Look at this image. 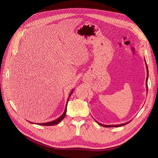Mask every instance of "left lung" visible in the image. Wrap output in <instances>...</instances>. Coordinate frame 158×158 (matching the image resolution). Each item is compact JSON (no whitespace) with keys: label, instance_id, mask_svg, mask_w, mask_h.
I'll return each instance as SVG.
<instances>
[{"label":"left lung","instance_id":"8db88e82","mask_svg":"<svg viewBox=\"0 0 158 158\" xmlns=\"http://www.w3.org/2000/svg\"><path fill=\"white\" fill-rule=\"evenodd\" d=\"M146 67H147V73H148V66H147V64H146ZM146 85H147V87H148V76H147V79H146ZM98 123V122H97ZM99 124H100V125H101L102 126H104V127H120V126H124V125H125L126 124H128V123H126V124H119V125H103V124H100V123H98Z\"/></svg>","mask_w":158,"mask_h":158}]
</instances>
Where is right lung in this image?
Returning a JSON list of instances; mask_svg holds the SVG:
<instances>
[{"mask_svg": "<svg viewBox=\"0 0 158 158\" xmlns=\"http://www.w3.org/2000/svg\"><path fill=\"white\" fill-rule=\"evenodd\" d=\"M71 94H72V93H71V94L69 95V97L71 96ZM69 98H68V99H69ZM67 105H66V107H65V110H64V112L63 114H62L60 118H58V119H57L56 120L53 121H52V122L46 123L38 124H39V125H42V126H54V125H56V124H58L59 123H60V121L64 119V117H65V116L66 111H67ZM30 123H31V122H30Z\"/></svg>", "mask_w": 158, "mask_h": 158, "instance_id": "add662e5", "label": "right lung"}]
</instances>
